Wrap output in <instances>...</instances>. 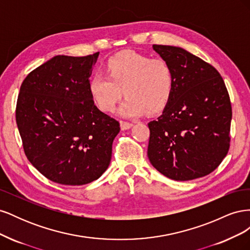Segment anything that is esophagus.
I'll return each instance as SVG.
<instances>
[{
  "label": "esophagus",
  "mask_w": 250,
  "mask_h": 250,
  "mask_svg": "<svg viewBox=\"0 0 250 250\" xmlns=\"http://www.w3.org/2000/svg\"><path fill=\"white\" fill-rule=\"evenodd\" d=\"M120 124H121V129H122V130H127V129H130V128L133 126V124H132V123H129V122H125V121H121Z\"/></svg>",
  "instance_id": "obj_1"
}]
</instances>
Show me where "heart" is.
<instances>
[{"instance_id":"1","label":"heart","mask_w":250,"mask_h":250,"mask_svg":"<svg viewBox=\"0 0 250 250\" xmlns=\"http://www.w3.org/2000/svg\"><path fill=\"white\" fill-rule=\"evenodd\" d=\"M107 75L98 73L89 81V92L100 108L110 111L124 94L119 115L134 118L147 109L158 111L170 100L174 87L171 64L163 58H151L135 52L110 57Z\"/></svg>"}]
</instances>
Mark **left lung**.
Here are the masks:
<instances>
[{"label": "left lung", "instance_id": "left-lung-1", "mask_svg": "<svg viewBox=\"0 0 250 250\" xmlns=\"http://www.w3.org/2000/svg\"><path fill=\"white\" fill-rule=\"evenodd\" d=\"M171 64L174 87L162 115L148 124V158L170 179L213 172L229 152L231 105L220 74L180 47L153 44Z\"/></svg>", "mask_w": 250, "mask_h": 250}]
</instances>
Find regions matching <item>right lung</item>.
Segmentation results:
<instances>
[{
  "instance_id": "add662e5",
  "label": "right lung",
  "mask_w": 250,
  "mask_h": 250,
  "mask_svg": "<svg viewBox=\"0 0 250 250\" xmlns=\"http://www.w3.org/2000/svg\"><path fill=\"white\" fill-rule=\"evenodd\" d=\"M98 56L52 57L20 88L16 115L26 156L60 185L92 183L110 164L120 124L96 106L89 92Z\"/></svg>"
}]
</instances>
